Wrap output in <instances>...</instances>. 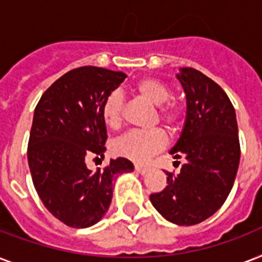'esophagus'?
<instances>
[{"instance_id": "esophagus-1", "label": "esophagus", "mask_w": 262, "mask_h": 262, "mask_svg": "<svg viewBox=\"0 0 262 262\" xmlns=\"http://www.w3.org/2000/svg\"><path fill=\"white\" fill-rule=\"evenodd\" d=\"M136 171L139 172V174L144 175V174H147L148 172V168L147 167H143V166H136Z\"/></svg>"}]
</instances>
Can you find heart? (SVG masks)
Instances as JSON below:
<instances>
[{"label": "heart", "instance_id": "1", "mask_svg": "<svg viewBox=\"0 0 262 262\" xmlns=\"http://www.w3.org/2000/svg\"><path fill=\"white\" fill-rule=\"evenodd\" d=\"M136 91L148 102L158 106L159 119L167 127H177L183 118L182 106L177 102H170V88L158 79L145 77L137 81ZM102 118L110 129L121 126L123 118V96L119 91H113L107 95L102 104ZM167 144V136L159 127L148 130H130L115 139L111 145L113 154L121 158L145 163L152 156L162 151Z\"/></svg>", "mask_w": 262, "mask_h": 262}]
</instances>
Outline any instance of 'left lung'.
<instances>
[{"label": "left lung", "mask_w": 262, "mask_h": 262, "mask_svg": "<svg viewBox=\"0 0 262 262\" xmlns=\"http://www.w3.org/2000/svg\"><path fill=\"white\" fill-rule=\"evenodd\" d=\"M177 79L186 95V118L170 154L183 155L186 163L178 175L166 172V189L149 200L166 220L193 226L211 217L231 191L241 158L238 125L230 99L213 80L193 68H181Z\"/></svg>", "instance_id": "obj_1"}]
</instances>
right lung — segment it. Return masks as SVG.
<instances>
[{"label": "right lung", "mask_w": 262, "mask_h": 262, "mask_svg": "<svg viewBox=\"0 0 262 262\" xmlns=\"http://www.w3.org/2000/svg\"><path fill=\"white\" fill-rule=\"evenodd\" d=\"M125 77L104 68H77L51 84L35 108L28 141L32 182L49 212L69 227L98 223L108 211L115 178L135 170L125 158L95 172L85 164L87 155L106 151L100 110Z\"/></svg>", "instance_id": "right-lung-1"}]
</instances>
